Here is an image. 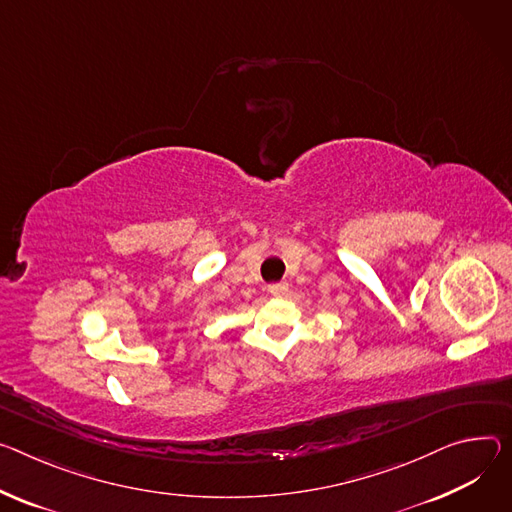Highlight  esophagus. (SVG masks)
Returning <instances> with one entry per match:
<instances>
[{
	"instance_id": "34e87169",
	"label": "esophagus",
	"mask_w": 512,
	"mask_h": 512,
	"mask_svg": "<svg viewBox=\"0 0 512 512\" xmlns=\"http://www.w3.org/2000/svg\"><path fill=\"white\" fill-rule=\"evenodd\" d=\"M288 290H290V286L286 282H277V284L269 286V294L275 298H284L288 294Z\"/></svg>"
}]
</instances>
